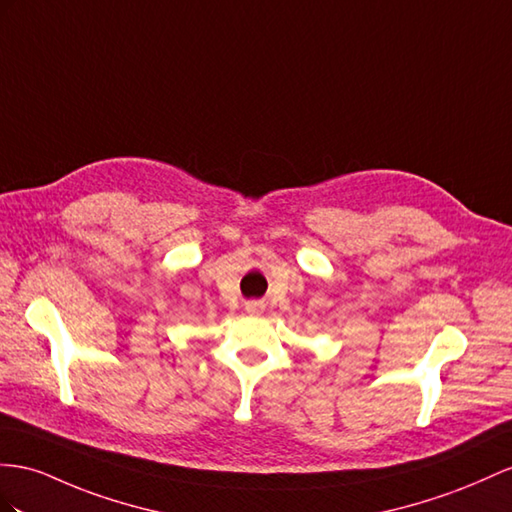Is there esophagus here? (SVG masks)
Segmentation results:
<instances>
[{
    "mask_svg": "<svg viewBox=\"0 0 512 512\" xmlns=\"http://www.w3.org/2000/svg\"><path fill=\"white\" fill-rule=\"evenodd\" d=\"M246 311L251 313V316H259V313L264 311V303H257V300H251V303H246Z\"/></svg>",
    "mask_w": 512,
    "mask_h": 512,
    "instance_id": "34e87169",
    "label": "esophagus"
}]
</instances>
